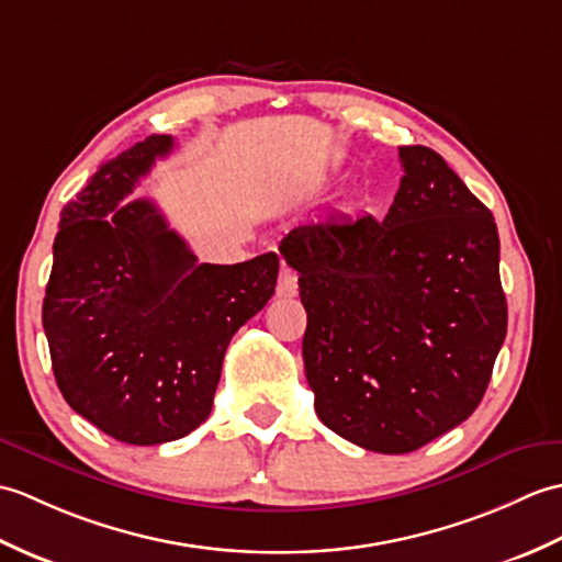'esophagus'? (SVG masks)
Returning a JSON list of instances; mask_svg holds the SVG:
<instances>
[{
    "label": "esophagus",
    "instance_id": "34e87169",
    "mask_svg": "<svg viewBox=\"0 0 562 562\" xmlns=\"http://www.w3.org/2000/svg\"><path fill=\"white\" fill-rule=\"evenodd\" d=\"M295 293H297V273L291 267L281 265L279 283H277V295L279 297H293Z\"/></svg>",
    "mask_w": 562,
    "mask_h": 562
}]
</instances>
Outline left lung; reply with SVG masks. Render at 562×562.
Segmentation results:
<instances>
[{"mask_svg":"<svg viewBox=\"0 0 562 562\" xmlns=\"http://www.w3.org/2000/svg\"><path fill=\"white\" fill-rule=\"evenodd\" d=\"M384 221L327 216L281 240L307 313L303 360L324 426L406 454L464 423L507 334L495 218L440 154L398 146Z\"/></svg>","mask_w":562,"mask_h":562,"instance_id":"1","label":"left lung"}]
</instances>
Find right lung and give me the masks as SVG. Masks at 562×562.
Masks as SVG:
<instances>
[{
  "mask_svg": "<svg viewBox=\"0 0 562 562\" xmlns=\"http://www.w3.org/2000/svg\"><path fill=\"white\" fill-rule=\"evenodd\" d=\"M172 136L108 160L61 209L43 327L61 396L127 445L180 440L214 406L226 348L277 289L279 257L199 259L148 199L132 194Z\"/></svg>",
  "mask_w": 562,
  "mask_h": 562,
  "instance_id": "add662e5",
  "label": "right lung"
}]
</instances>
